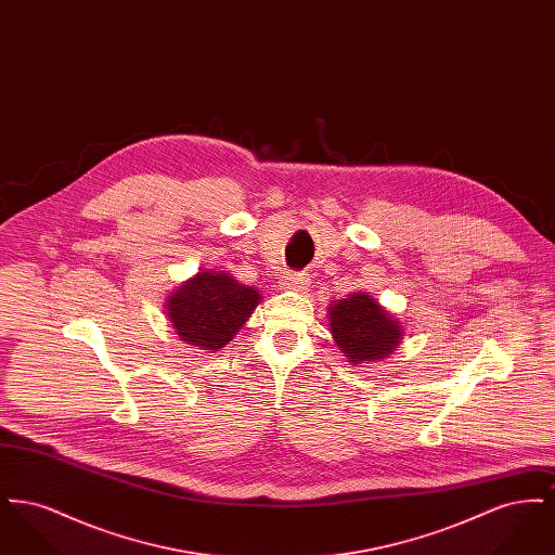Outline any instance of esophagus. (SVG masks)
Returning a JSON list of instances; mask_svg holds the SVG:
<instances>
[{"label":"esophagus","instance_id":"34e87169","mask_svg":"<svg viewBox=\"0 0 555 555\" xmlns=\"http://www.w3.org/2000/svg\"><path fill=\"white\" fill-rule=\"evenodd\" d=\"M285 289L304 291L308 289L310 285V274L306 272H289L283 276V283H281Z\"/></svg>","mask_w":555,"mask_h":555}]
</instances>
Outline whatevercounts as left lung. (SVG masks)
Returning a JSON list of instances; mask_svg holds the SVG:
<instances>
[{"mask_svg":"<svg viewBox=\"0 0 555 555\" xmlns=\"http://www.w3.org/2000/svg\"><path fill=\"white\" fill-rule=\"evenodd\" d=\"M331 331L335 344L351 364L387 358L401 339L399 322L366 293L331 304Z\"/></svg>","mask_w":555,"mask_h":555,"instance_id":"left-lung-1","label":"left lung"}]
</instances>
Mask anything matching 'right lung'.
Instances as JSON below:
<instances>
[{"instance_id": "right-lung-1", "label": "right lung", "mask_w": 555, "mask_h": 555, "mask_svg": "<svg viewBox=\"0 0 555 555\" xmlns=\"http://www.w3.org/2000/svg\"><path fill=\"white\" fill-rule=\"evenodd\" d=\"M258 301V291L227 272H199L179 287L166 308L181 341L216 351L237 335Z\"/></svg>"}]
</instances>
